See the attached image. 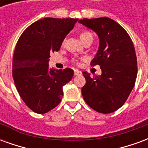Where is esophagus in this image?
I'll return each instance as SVG.
<instances>
[{"mask_svg": "<svg viewBox=\"0 0 148 148\" xmlns=\"http://www.w3.org/2000/svg\"><path fill=\"white\" fill-rule=\"evenodd\" d=\"M74 75H75V76L82 75V71H78V70H74Z\"/></svg>", "mask_w": 148, "mask_h": 148, "instance_id": "esophagus-1", "label": "esophagus"}]
</instances>
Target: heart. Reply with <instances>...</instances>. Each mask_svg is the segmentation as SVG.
Masks as SVG:
<instances>
[{
  "label": "heart",
  "mask_w": 148,
  "mask_h": 148,
  "mask_svg": "<svg viewBox=\"0 0 148 148\" xmlns=\"http://www.w3.org/2000/svg\"><path fill=\"white\" fill-rule=\"evenodd\" d=\"M89 36H92V34L89 32H82L80 35V38L82 40H83L84 39H86L87 37Z\"/></svg>",
  "instance_id": "1"
}]
</instances>
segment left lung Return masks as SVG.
<instances>
[{
    "instance_id": "left-lung-1",
    "label": "left lung",
    "mask_w": 148,
    "mask_h": 148,
    "mask_svg": "<svg viewBox=\"0 0 148 148\" xmlns=\"http://www.w3.org/2000/svg\"><path fill=\"white\" fill-rule=\"evenodd\" d=\"M78 22L98 36V50L90 65H99L101 69L98 76L82 73L86 78L82 88L83 98L95 111L113 112L124 105L136 82L137 59L133 42L127 32L110 18L83 19Z\"/></svg>"
}]
</instances>
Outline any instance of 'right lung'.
I'll return each instance as SVG.
<instances>
[{"instance_id": "obj_1", "label": "right lung", "mask_w": 148, "mask_h": 148, "mask_svg": "<svg viewBox=\"0 0 148 148\" xmlns=\"http://www.w3.org/2000/svg\"><path fill=\"white\" fill-rule=\"evenodd\" d=\"M78 19L43 18L31 24L18 40L12 76L18 93L32 110L43 114L60 103L62 87L72 79L70 68L49 67L50 54L58 51Z\"/></svg>"}]
</instances>
